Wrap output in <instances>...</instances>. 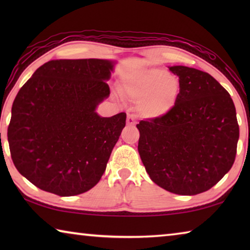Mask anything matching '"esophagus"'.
<instances>
[{
	"instance_id": "34e87169",
	"label": "esophagus",
	"mask_w": 250,
	"mask_h": 250,
	"mask_svg": "<svg viewBox=\"0 0 250 250\" xmlns=\"http://www.w3.org/2000/svg\"><path fill=\"white\" fill-rule=\"evenodd\" d=\"M126 125L130 126H133L135 125V116L134 115H128V117H126Z\"/></svg>"
}]
</instances>
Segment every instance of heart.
I'll list each match as a JSON object with an SVG mask.
<instances>
[{"label":"heart","instance_id":"heart-1","mask_svg":"<svg viewBox=\"0 0 250 250\" xmlns=\"http://www.w3.org/2000/svg\"><path fill=\"white\" fill-rule=\"evenodd\" d=\"M129 92L140 101L139 108L143 117L159 119L174 108L180 95V83L166 69L146 68L135 74Z\"/></svg>","mask_w":250,"mask_h":250}]
</instances>
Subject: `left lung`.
Returning a JSON list of instances; mask_svg holds the SVG:
<instances>
[{"mask_svg":"<svg viewBox=\"0 0 250 250\" xmlns=\"http://www.w3.org/2000/svg\"><path fill=\"white\" fill-rule=\"evenodd\" d=\"M180 95L170 112L140 121L138 151L150 179L179 195L218 183L234 164L239 126L230 95L205 71L172 66Z\"/></svg>","mask_w":250,"mask_h":250,"instance_id":"left-lung-1","label":"left lung"}]
</instances>
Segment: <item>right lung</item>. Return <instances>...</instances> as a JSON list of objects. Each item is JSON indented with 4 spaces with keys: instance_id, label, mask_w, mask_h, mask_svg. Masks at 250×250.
Segmentation results:
<instances>
[{
    "instance_id": "obj_1",
    "label": "right lung",
    "mask_w": 250,
    "mask_h": 250,
    "mask_svg": "<svg viewBox=\"0 0 250 250\" xmlns=\"http://www.w3.org/2000/svg\"><path fill=\"white\" fill-rule=\"evenodd\" d=\"M116 62L56 59L41 66L16 95L7 129L18 171L43 191L74 196L98 183L125 125L120 112L100 117Z\"/></svg>"
}]
</instances>
